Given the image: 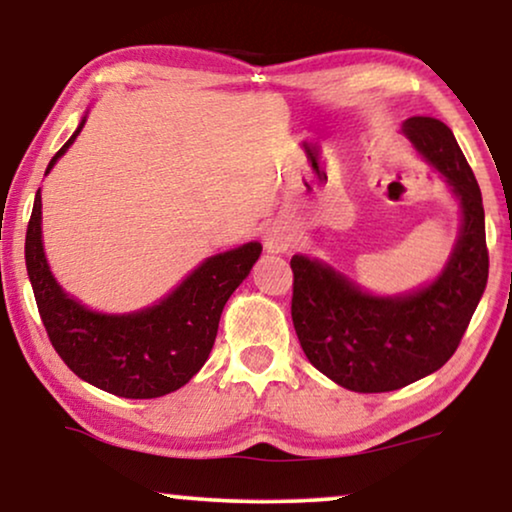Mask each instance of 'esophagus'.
Returning <instances> with one entry per match:
<instances>
[{"label": "esophagus", "instance_id": "obj_1", "mask_svg": "<svg viewBox=\"0 0 512 512\" xmlns=\"http://www.w3.org/2000/svg\"><path fill=\"white\" fill-rule=\"evenodd\" d=\"M270 249H277V251H279V247H277V244H270Z\"/></svg>", "mask_w": 512, "mask_h": 512}]
</instances>
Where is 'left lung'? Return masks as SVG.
I'll list each match as a JSON object with an SVG mask.
<instances>
[{"label": "left lung", "mask_w": 512, "mask_h": 512, "mask_svg": "<svg viewBox=\"0 0 512 512\" xmlns=\"http://www.w3.org/2000/svg\"><path fill=\"white\" fill-rule=\"evenodd\" d=\"M403 135L443 174L461 205V233L436 282L380 298L307 256H293L291 319L314 368L359 394L422 380L457 352L487 286L489 254L480 186L443 121L412 116Z\"/></svg>", "instance_id": "1"}]
</instances>
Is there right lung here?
I'll return each instance as SVG.
<instances>
[{
    "label": "right lung",
    "instance_id": "add662e5",
    "mask_svg": "<svg viewBox=\"0 0 512 512\" xmlns=\"http://www.w3.org/2000/svg\"><path fill=\"white\" fill-rule=\"evenodd\" d=\"M86 118L58 158L79 135ZM249 242L207 258L158 305L132 314H100L67 296L48 268L41 242V191L25 235V265L48 340L67 368L97 389L123 398H158L177 391L205 366L223 305L261 256Z\"/></svg>",
    "mask_w": 512,
    "mask_h": 512
}]
</instances>
